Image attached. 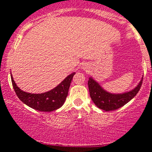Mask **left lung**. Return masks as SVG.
Instances as JSON below:
<instances>
[{
    "mask_svg": "<svg viewBox=\"0 0 152 152\" xmlns=\"http://www.w3.org/2000/svg\"><path fill=\"white\" fill-rule=\"evenodd\" d=\"M142 80L143 79L142 78L136 88L129 92L113 94L104 91L97 82L91 77L88 80L90 96L95 105L101 110L105 111L115 110L129 102L137 94L142 84Z\"/></svg>",
    "mask_w": 152,
    "mask_h": 152,
    "instance_id": "1",
    "label": "left lung"
}]
</instances>
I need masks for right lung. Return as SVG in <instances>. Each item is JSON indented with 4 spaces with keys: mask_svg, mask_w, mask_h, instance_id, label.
<instances>
[{
    "mask_svg": "<svg viewBox=\"0 0 152 152\" xmlns=\"http://www.w3.org/2000/svg\"><path fill=\"white\" fill-rule=\"evenodd\" d=\"M75 73L68 75L60 84L52 91L43 94H29L21 91L15 84L11 75L13 89L18 98L31 108L42 112H52L60 108L64 104L68 96V90Z\"/></svg>",
    "mask_w": 152,
    "mask_h": 152,
    "instance_id": "right-lung-1",
    "label": "right lung"
}]
</instances>
